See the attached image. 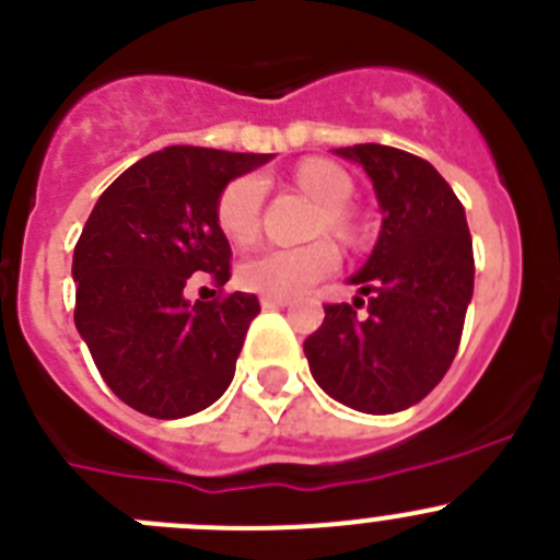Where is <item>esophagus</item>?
I'll return each mask as SVG.
<instances>
[{"label":"esophagus","instance_id":"34e87169","mask_svg":"<svg viewBox=\"0 0 560 560\" xmlns=\"http://www.w3.org/2000/svg\"><path fill=\"white\" fill-rule=\"evenodd\" d=\"M262 306H265V310H284V306H290V298L262 295Z\"/></svg>","mask_w":560,"mask_h":560}]
</instances>
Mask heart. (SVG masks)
<instances>
[{
  "label": "heart",
  "mask_w": 560,
  "mask_h": 560,
  "mask_svg": "<svg viewBox=\"0 0 560 560\" xmlns=\"http://www.w3.org/2000/svg\"><path fill=\"white\" fill-rule=\"evenodd\" d=\"M295 182L310 190L326 207L320 218V232L348 237L353 232V221L348 215V201L353 198V182L339 165L326 160H306L295 168ZM265 203V179L259 174H243L229 182L215 203V218L221 232L232 243L248 245L259 234ZM339 265L337 245L320 243L301 245V248H262L243 259L237 279L245 290L262 292V295L290 298L310 290Z\"/></svg>",
  "instance_id": "obj_1"
}]
</instances>
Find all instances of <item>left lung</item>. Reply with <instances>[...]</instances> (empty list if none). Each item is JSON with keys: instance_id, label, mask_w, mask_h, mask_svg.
I'll use <instances>...</instances> for the list:
<instances>
[{"instance_id": "left-lung-1", "label": "left lung", "mask_w": 560, "mask_h": 560, "mask_svg": "<svg viewBox=\"0 0 560 560\" xmlns=\"http://www.w3.org/2000/svg\"><path fill=\"white\" fill-rule=\"evenodd\" d=\"M359 162L378 196L381 234L351 284L368 301L326 304L304 353L317 384L364 415L420 404L462 342L475 259L462 201L422 156L378 143L334 149ZM364 303L369 312L355 317Z\"/></svg>"}]
</instances>
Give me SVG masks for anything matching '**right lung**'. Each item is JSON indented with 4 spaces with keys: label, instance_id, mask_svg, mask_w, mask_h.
Here are the masks:
<instances>
[{
    "label": "right lung",
    "instance_id": "add662e5",
    "mask_svg": "<svg viewBox=\"0 0 560 560\" xmlns=\"http://www.w3.org/2000/svg\"><path fill=\"white\" fill-rule=\"evenodd\" d=\"M270 154L168 145L98 196L74 248L77 331L109 389L156 420L196 415L234 378L259 301L229 292L190 304L185 284L232 276L215 218L223 187Z\"/></svg>",
    "mask_w": 560,
    "mask_h": 560
}]
</instances>
